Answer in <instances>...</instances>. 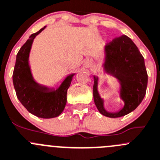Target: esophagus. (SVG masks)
I'll list each match as a JSON object with an SVG mask.
<instances>
[{
	"mask_svg": "<svg viewBox=\"0 0 160 160\" xmlns=\"http://www.w3.org/2000/svg\"><path fill=\"white\" fill-rule=\"evenodd\" d=\"M93 64V61L91 59V58H86L83 61V65L85 66V67H89V66H91Z\"/></svg>",
	"mask_w": 160,
	"mask_h": 160,
	"instance_id": "esophagus-1",
	"label": "esophagus"
}]
</instances>
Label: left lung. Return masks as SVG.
Instances as JSON below:
<instances>
[{
  "label": "left lung",
  "instance_id": "8db88e82",
  "mask_svg": "<svg viewBox=\"0 0 160 160\" xmlns=\"http://www.w3.org/2000/svg\"><path fill=\"white\" fill-rule=\"evenodd\" d=\"M104 53V72L119 81V98L123 101L124 105L117 112L107 111L104 107V100L98 91V77L93 76L94 104L103 116L121 117L134 111L145 97L148 84L145 60L135 44L126 35L117 37L107 44Z\"/></svg>",
  "mask_w": 160,
  "mask_h": 160
}]
</instances>
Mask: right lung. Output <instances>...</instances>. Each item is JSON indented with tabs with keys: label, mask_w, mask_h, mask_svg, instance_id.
<instances>
[{
	"label": "right lung",
	"mask_w": 160,
	"mask_h": 160,
	"mask_svg": "<svg viewBox=\"0 0 160 160\" xmlns=\"http://www.w3.org/2000/svg\"><path fill=\"white\" fill-rule=\"evenodd\" d=\"M46 26L32 33L16 55L12 80L16 95L22 105L34 116L44 119L57 117L66 106L67 90L75 73L68 75L59 87L48 88L34 80L29 62L33 40Z\"/></svg>",
	"instance_id": "add662e5"
}]
</instances>
